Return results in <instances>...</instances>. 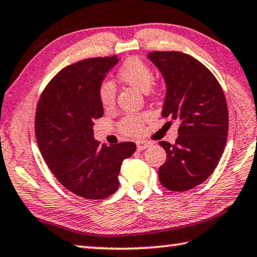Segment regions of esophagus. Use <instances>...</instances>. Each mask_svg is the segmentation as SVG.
Returning <instances> with one entry per match:
<instances>
[{"mask_svg": "<svg viewBox=\"0 0 257 257\" xmlns=\"http://www.w3.org/2000/svg\"><path fill=\"white\" fill-rule=\"evenodd\" d=\"M151 145L152 143L149 141H139V142H137V148L139 151H142V150L147 149V148H149Z\"/></svg>", "mask_w": 257, "mask_h": 257, "instance_id": "esophagus-1", "label": "esophagus"}]
</instances>
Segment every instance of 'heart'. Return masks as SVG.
Segmentation results:
<instances>
[{"label": "heart", "instance_id": "heart-1", "mask_svg": "<svg viewBox=\"0 0 257 257\" xmlns=\"http://www.w3.org/2000/svg\"><path fill=\"white\" fill-rule=\"evenodd\" d=\"M117 78L125 84L132 85L142 92H148L154 83L155 75L151 67L145 61L139 57H130L117 71ZM98 97L103 108L114 106L116 100L115 85L108 81H103L98 88ZM147 117L146 114L126 115L119 121V130L126 136L137 137L141 134Z\"/></svg>", "mask_w": 257, "mask_h": 257}]
</instances>
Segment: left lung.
<instances>
[{
	"label": "left lung",
	"instance_id": "1",
	"mask_svg": "<svg viewBox=\"0 0 257 257\" xmlns=\"http://www.w3.org/2000/svg\"><path fill=\"white\" fill-rule=\"evenodd\" d=\"M149 60L163 73L167 92L161 115L181 120L174 145L159 168L161 185L185 192L208 179L219 164L228 136V107L221 85L208 67L182 52H151Z\"/></svg>",
	"mask_w": 257,
	"mask_h": 257
}]
</instances>
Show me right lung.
Listing matches in <instances>:
<instances>
[{
    "instance_id": "right-lung-1",
    "label": "right lung",
    "mask_w": 257,
    "mask_h": 257,
    "mask_svg": "<svg viewBox=\"0 0 257 257\" xmlns=\"http://www.w3.org/2000/svg\"><path fill=\"white\" fill-rule=\"evenodd\" d=\"M117 62L116 55L93 57L64 67L44 89L36 110L45 163L66 190L88 200L114 194L121 163L137 150L133 142L108 147L93 138V120L103 115L98 88Z\"/></svg>"
}]
</instances>
